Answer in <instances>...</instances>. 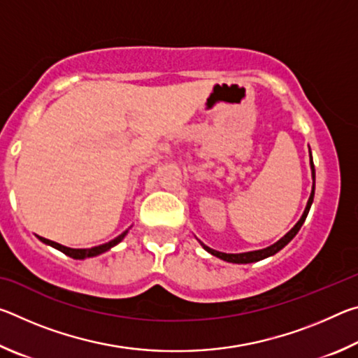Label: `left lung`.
Masks as SVG:
<instances>
[{
    "label": "left lung",
    "mask_w": 358,
    "mask_h": 358,
    "mask_svg": "<svg viewBox=\"0 0 358 358\" xmlns=\"http://www.w3.org/2000/svg\"><path fill=\"white\" fill-rule=\"evenodd\" d=\"M310 164H311V175H313V180H316V172H314V164H313V156H311V150H310ZM314 201V183H313V191H311V196L308 199V203H306V208L303 211V215L300 217V221L295 224V226L289 230V232L284 235L281 240H278L275 245H271L268 248H264V250H259V251H250V252H240V254H226V252H220V251H215L208 248L207 245H203L201 241V245L203 246L205 251H208L210 254H213V256L220 257L222 260H226V262L230 264H251V262H259V260H262L265 257H270L276 254L278 251H281L284 246H286L290 240H292L296 234H299L300 227L303 226V222H305L308 213H310V208H311V203Z\"/></svg>",
    "instance_id": "obj_1"
}]
</instances>
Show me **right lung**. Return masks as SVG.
Masks as SVG:
<instances>
[{"label": "right lung", "instance_id": "right-lung-1", "mask_svg": "<svg viewBox=\"0 0 358 358\" xmlns=\"http://www.w3.org/2000/svg\"><path fill=\"white\" fill-rule=\"evenodd\" d=\"M126 234H128V230H124L123 234L118 235L117 238L110 240V241H108V243L99 245V246H94V248H87V250H74V248L63 246V245L57 243V241L47 240V238H44V237H38V238L42 241V243H45V245H50V246H53V248H55V250H58V251L64 252L66 256H69V257H72V259H87V257H94V256H99V254H102V252L108 251V250H110V248H113L115 245H118L120 241L126 237Z\"/></svg>", "mask_w": 358, "mask_h": 358}]
</instances>
